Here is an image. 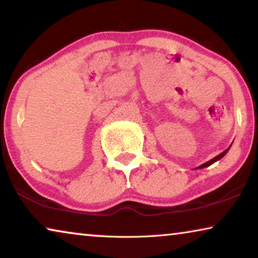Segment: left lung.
I'll use <instances>...</instances> for the list:
<instances>
[{
	"instance_id": "left-lung-1",
	"label": "left lung",
	"mask_w": 258,
	"mask_h": 258,
	"mask_svg": "<svg viewBox=\"0 0 258 258\" xmlns=\"http://www.w3.org/2000/svg\"><path fill=\"white\" fill-rule=\"evenodd\" d=\"M229 148H230V147H229ZM229 148H228V149H227V150H224V151H223V153H222V154H220V155H218V156H216V157H215V158H213V160H210L209 162H207V163H204V164H202V165H200V167H199V169H202V168L209 167V165H211V164H213V163H215V162H216V161H218V160H221V158H222V157H223V156H224V155L228 153Z\"/></svg>"
}]
</instances>
